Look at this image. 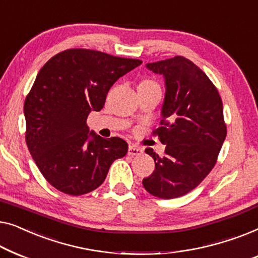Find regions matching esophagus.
<instances>
[{
	"instance_id": "esophagus-1",
	"label": "esophagus",
	"mask_w": 258,
	"mask_h": 258,
	"mask_svg": "<svg viewBox=\"0 0 258 258\" xmlns=\"http://www.w3.org/2000/svg\"><path fill=\"white\" fill-rule=\"evenodd\" d=\"M140 154H143V150H141V148L134 146V145H130L128 155H132V157H134V155H140Z\"/></svg>"
}]
</instances>
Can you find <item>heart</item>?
<instances>
[{
    "mask_svg": "<svg viewBox=\"0 0 258 258\" xmlns=\"http://www.w3.org/2000/svg\"><path fill=\"white\" fill-rule=\"evenodd\" d=\"M145 82H151V81H145Z\"/></svg>",
    "mask_w": 258,
    "mask_h": 258,
    "instance_id": "1",
    "label": "heart"
}]
</instances>
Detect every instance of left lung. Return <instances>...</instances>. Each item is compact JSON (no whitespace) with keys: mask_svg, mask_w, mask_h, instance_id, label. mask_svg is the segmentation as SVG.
Here are the masks:
<instances>
[{"mask_svg":"<svg viewBox=\"0 0 258 258\" xmlns=\"http://www.w3.org/2000/svg\"><path fill=\"white\" fill-rule=\"evenodd\" d=\"M146 68L165 79L162 126L154 133L166 148L161 158L146 148L155 169L143 184L154 197L175 199L199 186L215 166L227 136L222 100L205 72L187 58L175 56Z\"/></svg>","mask_w":258,"mask_h":258,"instance_id":"obj_1","label":"left lung"}]
</instances>
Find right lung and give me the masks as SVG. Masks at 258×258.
<instances>
[{
    "mask_svg": "<svg viewBox=\"0 0 258 258\" xmlns=\"http://www.w3.org/2000/svg\"><path fill=\"white\" fill-rule=\"evenodd\" d=\"M143 61L86 49H70L46 61L24 101L25 141L46 181L69 195L90 193L104 182L128 145L104 139L86 119L100 111L119 78Z\"/></svg>",
    "mask_w": 258,
    "mask_h": 258,
    "instance_id": "add662e5",
    "label": "right lung"
}]
</instances>
